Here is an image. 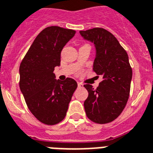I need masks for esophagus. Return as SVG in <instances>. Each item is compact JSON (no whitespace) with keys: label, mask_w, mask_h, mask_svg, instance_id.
Segmentation results:
<instances>
[{"label":"esophagus","mask_w":153,"mask_h":153,"mask_svg":"<svg viewBox=\"0 0 153 153\" xmlns=\"http://www.w3.org/2000/svg\"><path fill=\"white\" fill-rule=\"evenodd\" d=\"M77 85H78V87H82L83 84H82V83H78Z\"/></svg>","instance_id":"34e87169"}]
</instances>
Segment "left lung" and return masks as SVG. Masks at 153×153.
<instances>
[{
	"label": "left lung",
	"mask_w": 153,
	"mask_h": 153,
	"mask_svg": "<svg viewBox=\"0 0 153 153\" xmlns=\"http://www.w3.org/2000/svg\"><path fill=\"white\" fill-rule=\"evenodd\" d=\"M97 49L93 71L102 76L97 88L85 85L88 97L84 103L88 118L97 124H107L119 117L127 104L132 70L127 52L110 32L103 28L80 31Z\"/></svg>",
	"instance_id": "1"
}]
</instances>
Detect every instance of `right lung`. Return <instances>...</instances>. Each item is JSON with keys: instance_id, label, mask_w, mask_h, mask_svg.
Returning a JSON list of instances; mask_svg holds the SVG:
<instances>
[{"instance_id": "obj_1", "label": "right lung", "mask_w": 153, "mask_h": 153, "mask_svg": "<svg viewBox=\"0 0 153 153\" xmlns=\"http://www.w3.org/2000/svg\"><path fill=\"white\" fill-rule=\"evenodd\" d=\"M73 29L49 26L37 35L20 65L19 85L28 109L39 121L54 125L62 121L77 83L55 79L60 53L75 35Z\"/></svg>"}]
</instances>
